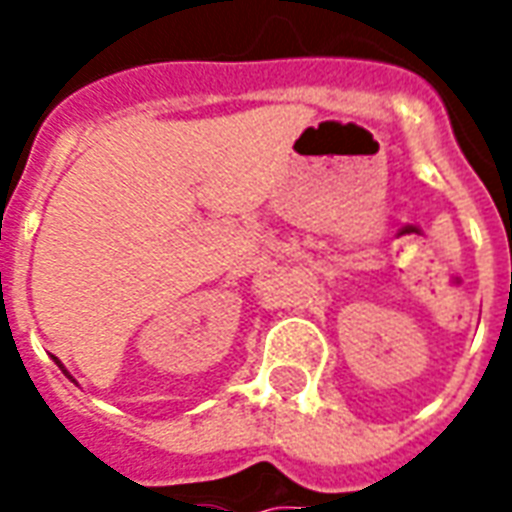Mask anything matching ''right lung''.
Listing matches in <instances>:
<instances>
[{
    "mask_svg": "<svg viewBox=\"0 0 512 512\" xmlns=\"http://www.w3.org/2000/svg\"><path fill=\"white\" fill-rule=\"evenodd\" d=\"M60 367H62V365H60ZM65 376H68V373H65ZM68 378H71V376H68Z\"/></svg>",
    "mask_w": 512,
    "mask_h": 512,
    "instance_id": "add662e5",
    "label": "right lung"
}]
</instances>
